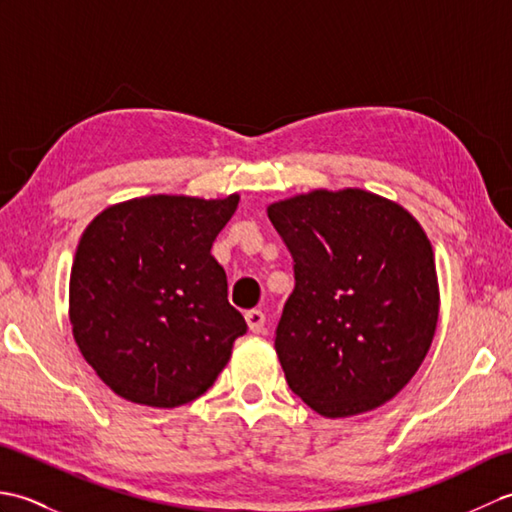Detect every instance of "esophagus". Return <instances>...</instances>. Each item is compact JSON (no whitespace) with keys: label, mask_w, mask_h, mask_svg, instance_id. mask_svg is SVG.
I'll list each match as a JSON object with an SVG mask.
<instances>
[{"label":"esophagus","mask_w":512,"mask_h":512,"mask_svg":"<svg viewBox=\"0 0 512 512\" xmlns=\"http://www.w3.org/2000/svg\"><path fill=\"white\" fill-rule=\"evenodd\" d=\"M244 319H246V323H248V330L253 332V334H259V332L264 330L266 314H264L262 310H248V312L244 314Z\"/></svg>","instance_id":"1"}]
</instances>
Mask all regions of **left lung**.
<instances>
[{
  "label": "left lung",
  "mask_w": 512,
  "mask_h": 512,
  "mask_svg": "<svg viewBox=\"0 0 512 512\" xmlns=\"http://www.w3.org/2000/svg\"><path fill=\"white\" fill-rule=\"evenodd\" d=\"M268 217L295 262L275 350L290 389L325 418L394 398L438 328L440 290L427 233L407 209L365 189H314Z\"/></svg>",
  "instance_id": "left-lung-1"
}]
</instances>
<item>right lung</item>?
I'll return each instance as SVG.
<instances>
[{"label":"right lung","mask_w":512,"mask_h":512,"mask_svg":"<svg viewBox=\"0 0 512 512\" xmlns=\"http://www.w3.org/2000/svg\"><path fill=\"white\" fill-rule=\"evenodd\" d=\"M239 195H145L85 228L70 273V323L85 361L114 394L173 409L202 396L246 321L211 255Z\"/></svg>","instance_id":"right-lung-1"}]
</instances>
